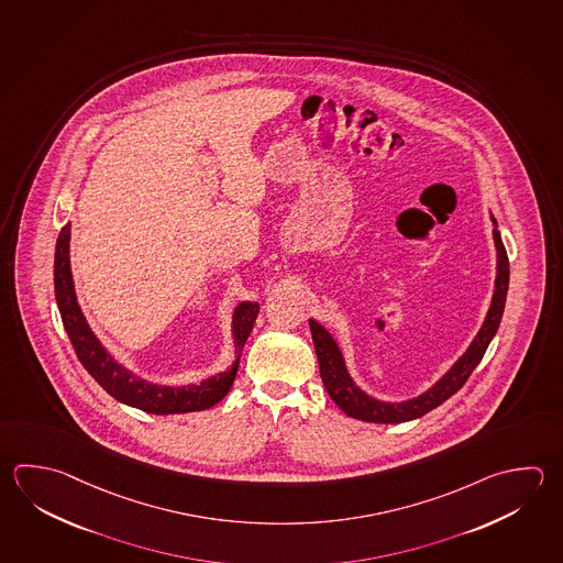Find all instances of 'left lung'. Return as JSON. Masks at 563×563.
I'll use <instances>...</instances> for the list:
<instances>
[{
	"mask_svg": "<svg viewBox=\"0 0 563 563\" xmlns=\"http://www.w3.org/2000/svg\"><path fill=\"white\" fill-rule=\"evenodd\" d=\"M492 223H494V243H496V253H498V266H496L498 273H496V288H494L488 314H486V320L477 332L476 339L472 340V344L467 346V351L424 394L410 398V400H404V402H384V400L372 398L352 380L339 344L330 336L329 330L319 324L317 320H308L314 351L319 356L320 378H322L330 398L336 402L344 415L362 420V422H374V424H400V422H408V420H416L420 416L428 415L430 410H434L440 404L445 402L450 396H454L466 384L470 374L479 364L482 356L486 354L489 342L498 332L504 307H506V295H508V253L501 243V234H499L498 223L494 217H492Z\"/></svg>",
	"mask_w": 563,
	"mask_h": 563,
	"instance_id": "obj_1",
	"label": "left lung"
}]
</instances>
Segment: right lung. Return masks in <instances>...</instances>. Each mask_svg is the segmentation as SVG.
I'll list each match as a JSON object with an SVG mask.
<instances>
[{"instance_id":"right-lung-1","label":"right lung","mask_w":563,"mask_h":563,"mask_svg":"<svg viewBox=\"0 0 563 563\" xmlns=\"http://www.w3.org/2000/svg\"><path fill=\"white\" fill-rule=\"evenodd\" d=\"M69 236H71V224H65L55 244V300L62 312L65 332L74 344L75 354L86 366V371L96 378L97 384L119 402L139 408L148 415L199 412L221 402L233 386L244 342L249 339L258 317V302L246 300L234 308L233 339L236 358L229 371L189 386H159V384L147 383L139 378L137 374L128 371L125 366H121L103 349L93 330L89 329L75 297L74 276L69 265Z\"/></svg>"}]
</instances>
